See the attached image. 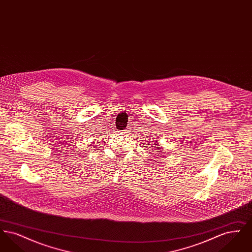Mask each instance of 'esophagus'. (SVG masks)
<instances>
[{
	"label": "esophagus",
	"instance_id": "34e87169",
	"mask_svg": "<svg viewBox=\"0 0 252 252\" xmlns=\"http://www.w3.org/2000/svg\"><path fill=\"white\" fill-rule=\"evenodd\" d=\"M130 131V127H126L125 130H123L122 131V134H124V135H127V133H129Z\"/></svg>",
	"mask_w": 252,
	"mask_h": 252
}]
</instances>
